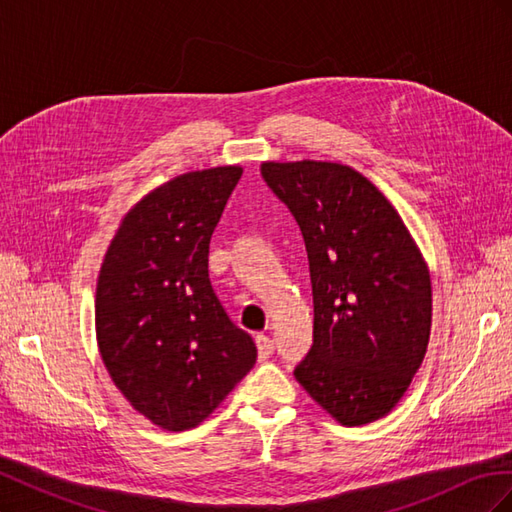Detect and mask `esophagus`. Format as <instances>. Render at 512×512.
Masks as SVG:
<instances>
[{
	"label": "esophagus",
	"mask_w": 512,
	"mask_h": 512,
	"mask_svg": "<svg viewBox=\"0 0 512 512\" xmlns=\"http://www.w3.org/2000/svg\"><path fill=\"white\" fill-rule=\"evenodd\" d=\"M256 348H258V356H260V359H269V356H271L273 350H275L273 339H271L269 335H265V333L256 335Z\"/></svg>",
	"instance_id": "34e87169"
}]
</instances>
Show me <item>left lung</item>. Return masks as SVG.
I'll use <instances>...</instances> for the list:
<instances>
[{
    "label": "left lung",
    "mask_w": 512,
    "mask_h": 512,
    "mask_svg": "<svg viewBox=\"0 0 512 512\" xmlns=\"http://www.w3.org/2000/svg\"><path fill=\"white\" fill-rule=\"evenodd\" d=\"M260 175L297 220L312 277L314 344L294 378L342 425L378 421L425 359V260L393 205L354 168L265 162Z\"/></svg>",
    "instance_id": "8db88e82"
}]
</instances>
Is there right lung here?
<instances>
[{
  "label": "right lung",
  "instance_id": "add662e5",
  "mask_svg": "<svg viewBox=\"0 0 512 512\" xmlns=\"http://www.w3.org/2000/svg\"><path fill=\"white\" fill-rule=\"evenodd\" d=\"M239 166L179 175L123 218L96 290L102 361L136 412L168 431L192 429L256 363L209 280V241Z\"/></svg>",
  "mask_w": 512,
  "mask_h": 512
}]
</instances>
